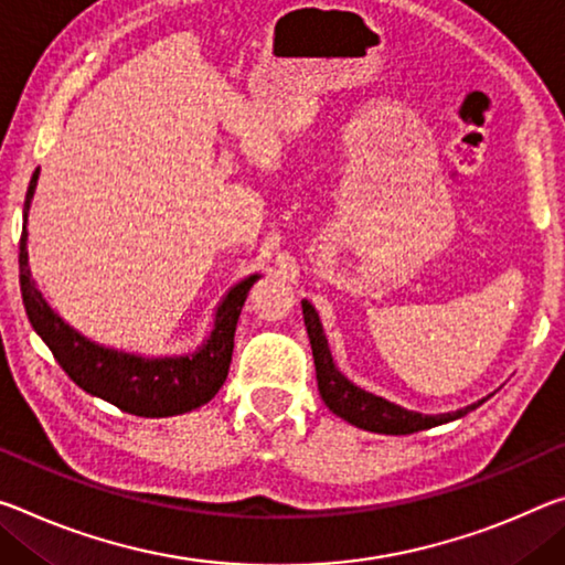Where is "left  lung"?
Wrapping results in <instances>:
<instances>
[{
	"label": "left lung",
	"instance_id": "8db88e82",
	"mask_svg": "<svg viewBox=\"0 0 565 565\" xmlns=\"http://www.w3.org/2000/svg\"><path fill=\"white\" fill-rule=\"evenodd\" d=\"M301 311H303V324H307V331H309L311 352H315L319 395L334 415L347 419V423H352L354 427L370 429V433H380V435H409V433H419V429L450 423V419H458L486 402L480 399L476 405H468L458 412H447V415H419V412L402 409L399 405H392V402L372 395V392H364L362 387H356V384L349 382L344 374L337 370L334 362H331V352H329L324 331H321L317 309L303 299Z\"/></svg>",
	"mask_w": 565,
	"mask_h": 565
}]
</instances>
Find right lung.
I'll list each match as a JSON object with an SVG mask.
<instances>
[{"label":"right lung","mask_w":565,"mask_h":565,"mask_svg":"<svg viewBox=\"0 0 565 565\" xmlns=\"http://www.w3.org/2000/svg\"><path fill=\"white\" fill-rule=\"evenodd\" d=\"M40 168L32 173L30 188L24 199V223L20 238V289L22 303L30 324L50 347L52 356L65 370L77 387L89 395L110 402L122 412L138 417H170L183 415L209 402L221 384L228 377L231 354H234L236 321L250 286L258 276H248L246 281L228 291L216 315V329L211 339L193 356H178V360H140V356L118 354L103 349L75 329H70L55 311L42 299L38 286L32 281L30 266H26V211L38 185Z\"/></svg>","instance_id":"right-lung-1"}]
</instances>
